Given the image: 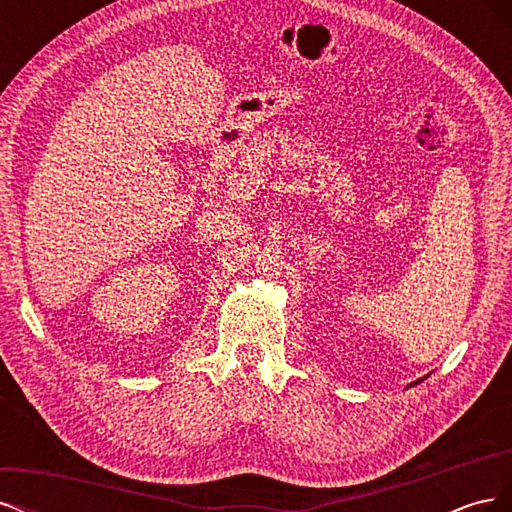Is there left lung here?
Masks as SVG:
<instances>
[{
	"mask_svg": "<svg viewBox=\"0 0 512 512\" xmlns=\"http://www.w3.org/2000/svg\"><path fill=\"white\" fill-rule=\"evenodd\" d=\"M425 378H427V376H425ZM425 378H418V380H414V382H410V384H408V386H406V389H410V386H416V384H418V382H423V380H425Z\"/></svg>",
	"mask_w": 512,
	"mask_h": 512,
	"instance_id": "8db88e82",
	"label": "left lung"
}]
</instances>
